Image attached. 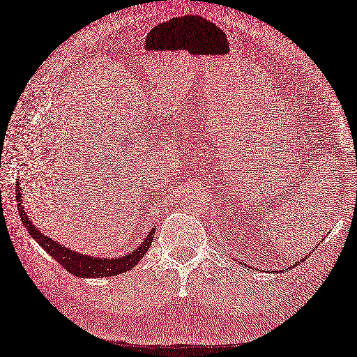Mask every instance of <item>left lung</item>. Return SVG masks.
Instances as JSON below:
<instances>
[{"label":"left lung","instance_id":"left-lung-1","mask_svg":"<svg viewBox=\"0 0 357 357\" xmlns=\"http://www.w3.org/2000/svg\"><path fill=\"white\" fill-rule=\"evenodd\" d=\"M297 265H298V261H296V263H294V265H293L291 268H294V266H297ZM287 269H289V268H287Z\"/></svg>","mask_w":357,"mask_h":357}]
</instances>
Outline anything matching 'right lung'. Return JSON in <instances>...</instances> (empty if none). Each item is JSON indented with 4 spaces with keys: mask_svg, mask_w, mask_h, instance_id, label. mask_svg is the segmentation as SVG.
<instances>
[{
    "mask_svg": "<svg viewBox=\"0 0 357 357\" xmlns=\"http://www.w3.org/2000/svg\"><path fill=\"white\" fill-rule=\"evenodd\" d=\"M16 197H17V206H19V213L22 218L23 225L26 229L29 231L32 235V238L41 245L45 252L52 257L56 259L60 265L69 271L70 273L79 276V278H102V276H114L119 273H125L130 271L134 266L138 265V261L144 257V255L149 252V248L153 243V236L155 228H153L149 235L145 236V240L134 250V252L121 256V257H91L86 255L76 253L70 248H66L60 243L54 241L50 236L44 235L41 231H39L32 220L28 218L24 212V207L22 204V192H20V183L16 182Z\"/></svg>",
    "mask_w": 357,
    "mask_h": 357,
    "instance_id": "1",
    "label": "right lung"
}]
</instances>
